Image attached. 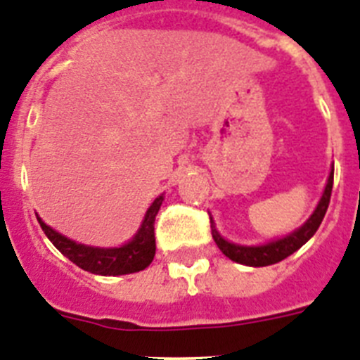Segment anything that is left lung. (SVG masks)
Segmentation results:
<instances>
[{
	"mask_svg": "<svg viewBox=\"0 0 360 360\" xmlns=\"http://www.w3.org/2000/svg\"><path fill=\"white\" fill-rule=\"evenodd\" d=\"M331 189H333V171H331L330 178H328L326 189H324V195H322L321 202H319L317 210H315V213L309 217L308 222L304 224L300 229L291 233V235L284 236L281 240L271 242V244L257 245V248H245V245L231 244V242L224 240L222 236L218 235V231L214 229L213 224H211V235H213L214 242H217V245L220 248V251L226 255L227 259H231L233 262L244 264V266H253V268L271 266V264H276L281 262V260L288 259L290 255H293L299 248H302V245L317 233L322 218H324V214H326L328 211V205H330Z\"/></svg>",
	"mask_w": 360,
	"mask_h": 360,
	"instance_id": "1",
	"label": "left lung"
}]
</instances>
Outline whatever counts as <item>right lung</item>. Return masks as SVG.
I'll list each match as a JSON object with an SVG mask.
<instances>
[{
  "mask_svg": "<svg viewBox=\"0 0 360 360\" xmlns=\"http://www.w3.org/2000/svg\"><path fill=\"white\" fill-rule=\"evenodd\" d=\"M162 200H164V196H158L149 210H147L142 227H140V231L136 233L133 240L122 245V248H110V250L76 244V242L69 240L67 236L51 229L41 218H38V222L41 226L43 233L47 235L49 240L56 245V250H60L78 268L103 276L127 275V273L142 271L155 259V218L160 205H162Z\"/></svg>",
  "mask_w": 360,
  "mask_h": 360,
  "instance_id": "obj_1",
  "label": "right lung"
}]
</instances>
